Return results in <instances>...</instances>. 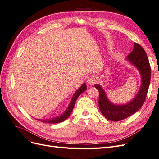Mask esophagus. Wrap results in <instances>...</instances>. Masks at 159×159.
Here are the masks:
<instances>
[{"label": "esophagus", "instance_id": "1", "mask_svg": "<svg viewBox=\"0 0 159 159\" xmlns=\"http://www.w3.org/2000/svg\"><path fill=\"white\" fill-rule=\"evenodd\" d=\"M96 81H97V78H96V77L93 75H89L87 79V82L90 85H93L96 82Z\"/></svg>", "mask_w": 159, "mask_h": 159}]
</instances>
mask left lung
Returning a JSON list of instances; mask_svg holds the SVG:
<instances>
[{"mask_svg":"<svg viewBox=\"0 0 159 159\" xmlns=\"http://www.w3.org/2000/svg\"><path fill=\"white\" fill-rule=\"evenodd\" d=\"M127 60L135 66L141 76V85L138 93L131 102L123 105L113 104L108 99L103 88L95 84L99 91V107L100 111L109 121H119L131 116L140 109L145 102L151 81V66L147 54L143 48L134 43L132 52L127 57Z\"/></svg>","mask_w":159,"mask_h":159,"instance_id":"8db88e82","label":"left lung"}]
</instances>
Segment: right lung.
Here are the masks:
<instances>
[{"label": "right lung", "mask_w": 159, "mask_h": 159, "mask_svg": "<svg viewBox=\"0 0 159 159\" xmlns=\"http://www.w3.org/2000/svg\"><path fill=\"white\" fill-rule=\"evenodd\" d=\"M86 89H87V86H86V84L84 83L81 85V87L78 90L75 91V93L73 95V97L71 98V100L68 105V108H67L65 111L62 114H61L60 116H57L50 119H46V120L37 119V120L44 123H61L62 121H64L65 120L70 116V114L72 112V111H73L76 99H78L79 96L84 91L86 90Z\"/></svg>", "instance_id": "1"}]
</instances>
